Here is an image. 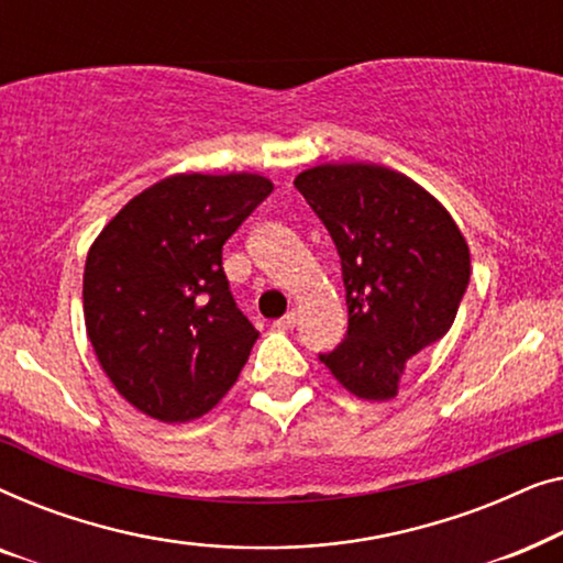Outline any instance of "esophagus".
Here are the masks:
<instances>
[{
	"label": "esophagus",
	"mask_w": 563,
	"mask_h": 563,
	"mask_svg": "<svg viewBox=\"0 0 563 563\" xmlns=\"http://www.w3.org/2000/svg\"><path fill=\"white\" fill-rule=\"evenodd\" d=\"M295 325H297V312H287L284 318L274 322V328H279V330H291Z\"/></svg>",
	"instance_id": "esophagus-1"
}]
</instances>
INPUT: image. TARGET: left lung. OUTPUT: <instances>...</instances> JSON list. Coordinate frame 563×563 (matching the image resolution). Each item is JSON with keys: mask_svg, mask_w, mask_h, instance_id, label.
<instances>
[{"mask_svg": "<svg viewBox=\"0 0 563 563\" xmlns=\"http://www.w3.org/2000/svg\"><path fill=\"white\" fill-rule=\"evenodd\" d=\"M341 256L349 333L320 361L351 395L397 397L415 353L449 333L468 287V245L449 210L379 164H322L295 179Z\"/></svg>", "mask_w": 563, "mask_h": 563, "instance_id": "obj_1", "label": "left lung"}]
</instances>
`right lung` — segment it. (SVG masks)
<instances>
[{
    "instance_id": "right-lung-1",
    "label": "right lung",
    "mask_w": 563,
    "mask_h": 563,
    "mask_svg": "<svg viewBox=\"0 0 563 563\" xmlns=\"http://www.w3.org/2000/svg\"><path fill=\"white\" fill-rule=\"evenodd\" d=\"M272 189L258 174L166 176L91 243L87 335L114 389L148 418H202L249 361L258 330L230 295L222 245Z\"/></svg>"
}]
</instances>
